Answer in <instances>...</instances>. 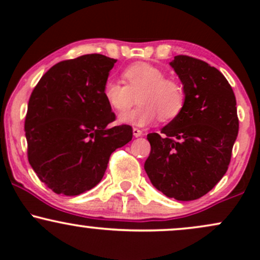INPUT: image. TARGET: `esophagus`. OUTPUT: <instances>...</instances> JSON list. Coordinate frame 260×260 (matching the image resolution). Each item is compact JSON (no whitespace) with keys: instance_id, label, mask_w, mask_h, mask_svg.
I'll return each instance as SVG.
<instances>
[{"instance_id":"34e87169","label":"esophagus","mask_w":260,"mask_h":260,"mask_svg":"<svg viewBox=\"0 0 260 260\" xmlns=\"http://www.w3.org/2000/svg\"><path fill=\"white\" fill-rule=\"evenodd\" d=\"M133 136L136 137V138H138V137H142L143 136V131L139 129V128H133Z\"/></svg>"}]
</instances>
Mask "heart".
Returning <instances> with one entry per match:
<instances>
[{
  "instance_id": "1",
  "label": "heart",
  "mask_w": 260,
  "mask_h": 260,
  "mask_svg": "<svg viewBox=\"0 0 260 260\" xmlns=\"http://www.w3.org/2000/svg\"><path fill=\"white\" fill-rule=\"evenodd\" d=\"M123 83L107 79L103 94L115 112L123 113L134 104L138 95L139 106L122 115L120 122L134 127H145L159 117L161 122L177 118L186 104V91L177 79L166 78V73L156 66L136 62L122 72Z\"/></svg>"
}]
</instances>
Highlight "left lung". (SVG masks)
<instances>
[{
    "mask_svg": "<svg viewBox=\"0 0 260 260\" xmlns=\"http://www.w3.org/2000/svg\"><path fill=\"white\" fill-rule=\"evenodd\" d=\"M186 91L183 111L159 133H149L144 169L169 198L194 201L228 171L238 134L236 98L223 74L202 59L178 55L170 62Z\"/></svg>",
    "mask_w": 260,
    "mask_h": 260,
    "instance_id": "1",
    "label": "left lung"
}]
</instances>
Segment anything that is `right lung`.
Masks as SVG:
<instances>
[{
	"mask_svg": "<svg viewBox=\"0 0 260 260\" xmlns=\"http://www.w3.org/2000/svg\"><path fill=\"white\" fill-rule=\"evenodd\" d=\"M117 59L83 55L52 66L32 90L25 116L28 160L57 194L78 196L104 177L111 154L132 140L116 120L103 88Z\"/></svg>",
	"mask_w": 260,
	"mask_h": 260,
	"instance_id": "1",
	"label": "right lung"
}]
</instances>
